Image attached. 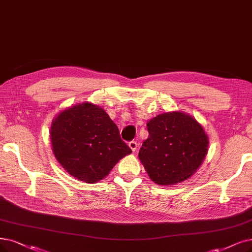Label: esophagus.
Returning <instances> with one entry per match:
<instances>
[{
    "mask_svg": "<svg viewBox=\"0 0 252 252\" xmlns=\"http://www.w3.org/2000/svg\"><path fill=\"white\" fill-rule=\"evenodd\" d=\"M129 147L130 149H131L133 152H135V151L137 150V147H138V144L136 142H134V140H131V142H129Z\"/></svg>",
    "mask_w": 252,
    "mask_h": 252,
    "instance_id": "1",
    "label": "esophagus"
}]
</instances>
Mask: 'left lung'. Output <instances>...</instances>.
Here are the masks:
<instances>
[{
    "label": "left lung",
    "instance_id": "obj_1",
    "mask_svg": "<svg viewBox=\"0 0 252 252\" xmlns=\"http://www.w3.org/2000/svg\"><path fill=\"white\" fill-rule=\"evenodd\" d=\"M149 137L138 157L151 180L158 185H174L187 180L202 164L208 136L203 127L186 114L158 115L148 124Z\"/></svg>",
    "mask_w": 252,
    "mask_h": 252
}]
</instances>
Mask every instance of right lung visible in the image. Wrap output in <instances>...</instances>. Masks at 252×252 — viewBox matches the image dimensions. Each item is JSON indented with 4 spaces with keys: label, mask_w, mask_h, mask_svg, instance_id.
I'll return each instance as SVG.
<instances>
[{
    "label": "right lung",
    "mask_w": 252,
    "mask_h": 252,
    "mask_svg": "<svg viewBox=\"0 0 252 252\" xmlns=\"http://www.w3.org/2000/svg\"><path fill=\"white\" fill-rule=\"evenodd\" d=\"M50 139L60 164L86 183L103 179L132 152L105 110L88 102L60 113L50 128Z\"/></svg>",
    "instance_id": "obj_1"
}]
</instances>
